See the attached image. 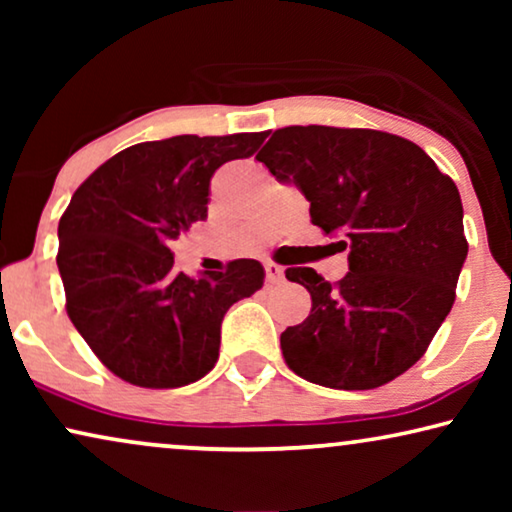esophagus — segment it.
I'll return each instance as SVG.
<instances>
[{
  "mask_svg": "<svg viewBox=\"0 0 512 512\" xmlns=\"http://www.w3.org/2000/svg\"><path fill=\"white\" fill-rule=\"evenodd\" d=\"M265 277H268L270 284L282 282V279H284V268H282V265L268 261V263H265Z\"/></svg>",
  "mask_w": 512,
  "mask_h": 512,
  "instance_id": "obj_1",
  "label": "esophagus"
}]
</instances>
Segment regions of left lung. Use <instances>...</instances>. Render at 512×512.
Instances as JSON below:
<instances>
[{
	"label": "left lung",
	"mask_w": 512,
	"mask_h": 512,
	"mask_svg": "<svg viewBox=\"0 0 512 512\" xmlns=\"http://www.w3.org/2000/svg\"><path fill=\"white\" fill-rule=\"evenodd\" d=\"M310 202L314 226L347 249L338 284L289 268L312 310L282 333L293 373L331 389H375L422 359L454 303L468 242L454 181L410 139L291 125L256 156Z\"/></svg>",
	"instance_id": "obj_1"
}]
</instances>
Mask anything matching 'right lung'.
Segmentation results:
<instances>
[{
    "label": "right lung",
    "instance_id": "obj_1",
    "mask_svg": "<svg viewBox=\"0 0 512 512\" xmlns=\"http://www.w3.org/2000/svg\"><path fill=\"white\" fill-rule=\"evenodd\" d=\"M265 132L135 144L76 188L58 226L67 314L97 359L149 389L186 387L219 359L221 321L263 286L254 258L188 277L172 240L207 219L209 181L254 156Z\"/></svg>",
    "mask_w": 512,
    "mask_h": 512
}]
</instances>
